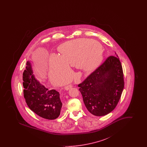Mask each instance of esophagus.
Returning <instances> with one entry per match:
<instances>
[{"label":"esophagus","mask_w":147,"mask_h":147,"mask_svg":"<svg viewBox=\"0 0 147 147\" xmlns=\"http://www.w3.org/2000/svg\"><path fill=\"white\" fill-rule=\"evenodd\" d=\"M72 85H67V86H65L64 87V89L65 90H69L70 89H71V88H72Z\"/></svg>","instance_id":"34e87169"}]
</instances>
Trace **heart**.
<instances>
[{
    "instance_id": "1",
    "label": "heart",
    "mask_w": 147,
    "mask_h": 147,
    "mask_svg": "<svg viewBox=\"0 0 147 147\" xmlns=\"http://www.w3.org/2000/svg\"><path fill=\"white\" fill-rule=\"evenodd\" d=\"M58 50L61 56L52 54L49 59V78L55 82L71 77L69 66L90 72L98 68L104 58L101 44L90 39L79 38L65 42L59 46Z\"/></svg>"
}]
</instances>
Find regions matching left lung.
<instances>
[{"mask_svg": "<svg viewBox=\"0 0 147 147\" xmlns=\"http://www.w3.org/2000/svg\"><path fill=\"white\" fill-rule=\"evenodd\" d=\"M115 54L116 57H109L78 85L87 110L96 116H105L113 111L124 88L122 65Z\"/></svg>", "mask_w": 147, "mask_h": 147, "instance_id": "8db88e82", "label": "left lung"}]
</instances>
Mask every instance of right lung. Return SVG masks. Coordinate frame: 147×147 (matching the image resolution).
I'll use <instances>...</instances> for the list:
<instances>
[{"label":"right lung","mask_w":147,"mask_h":147,"mask_svg":"<svg viewBox=\"0 0 147 147\" xmlns=\"http://www.w3.org/2000/svg\"><path fill=\"white\" fill-rule=\"evenodd\" d=\"M24 96L28 107L36 114L47 119H55L60 115L62 102L60 94L46 88L36 78L31 61H28L22 76Z\"/></svg>","instance_id":"1"}]
</instances>
